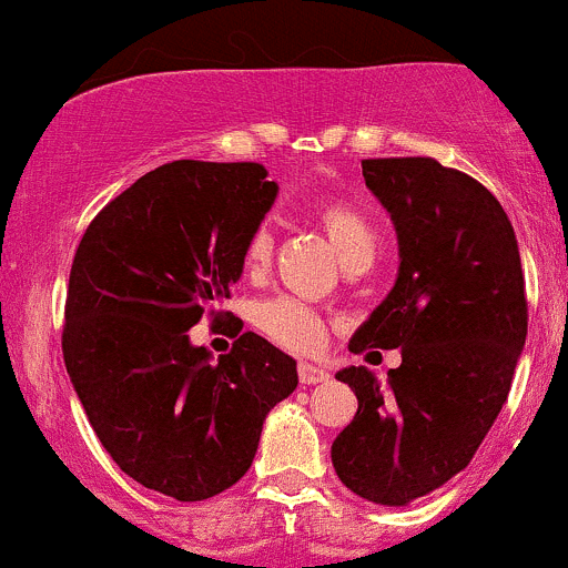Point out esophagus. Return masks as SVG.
Listing matches in <instances>:
<instances>
[{
	"instance_id": "esophagus-1",
	"label": "esophagus",
	"mask_w": 568,
	"mask_h": 568,
	"mask_svg": "<svg viewBox=\"0 0 568 568\" xmlns=\"http://www.w3.org/2000/svg\"><path fill=\"white\" fill-rule=\"evenodd\" d=\"M297 378H301L303 386L323 384V381H328V369L320 367V364H312V362H301L297 364Z\"/></svg>"
}]
</instances>
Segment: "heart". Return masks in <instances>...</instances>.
Wrapping results in <instances>:
<instances>
[{
	"instance_id": "b5f03b06",
	"label": "heart",
	"mask_w": 568,
	"mask_h": 568,
	"mask_svg": "<svg viewBox=\"0 0 568 568\" xmlns=\"http://www.w3.org/2000/svg\"><path fill=\"white\" fill-rule=\"evenodd\" d=\"M314 221L325 232L328 243L345 262V267L364 265V262L375 260L378 251V234H375L373 223L356 210V206L345 204V201H325L314 210ZM273 254V237L265 226L256 229L248 237L243 251V265L248 273H262L271 262ZM256 328L265 336H271L276 345L290 347V351H314L325 336V320L306 306L303 301L290 295L271 297V301L260 303L254 312Z\"/></svg>"
}]
</instances>
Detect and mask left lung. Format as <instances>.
<instances>
[{
    "label": "left lung",
    "instance_id": "left-lung-1",
    "mask_svg": "<svg viewBox=\"0 0 568 568\" xmlns=\"http://www.w3.org/2000/svg\"><path fill=\"white\" fill-rule=\"evenodd\" d=\"M400 248L397 282L353 334L351 351L400 347L386 384L367 367L336 381L358 397L331 445L339 480L378 505L445 486L486 439L527 336L519 245L480 182L430 156L362 160Z\"/></svg>",
    "mask_w": 568,
    "mask_h": 568
}]
</instances>
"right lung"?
Masks as SVG:
<instances>
[{
  "label": "right lung",
  "mask_w": 568,
  "mask_h": 568,
  "mask_svg": "<svg viewBox=\"0 0 568 568\" xmlns=\"http://www.w3.org/2000/svg\"><path fill=\"white\" fill-rule=\"evenodd\" d=\"M276 193L260 162H168L112 199L74 254L63 358L77 397L112 462L179 503L248 473L267 412L297 386L295 358L254 331L217 363L186 334L204 313L232 318L221 306Z\"/></svg>",
  "instance_id": "obj_1"
}]
</instances>
